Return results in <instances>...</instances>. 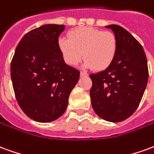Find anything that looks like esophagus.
I'll return each mask as SVG.
<instances>
[{"label":"esophagus","instance_id":"esophagus-1","mask_svg":"<svg viewBox=\"0 0 154 154\" xmlns=\"http://www.w3.org/2000/svg\"><path fill=\"white\" fill-rule=\"evenodd\" d=\"M80 76L81 77H86V76H88V73L86 72H81Z\"/></svg>","mask_w":154,"mask_h":154}]
</instances>
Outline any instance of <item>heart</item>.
<instances>
[{"instance_id":"b5f03b06","label":"heart","mask_w":154,"mask_h":154,"mask_svg":"<svg viewBox=\"0 0 154 154\" xmlns=\"http://www.w3.org/2000/svg\"><path fill=\"white\" fill-rule=\"evenodd\" d=\"M117 39L113 33L92 27H83L68 33V38L58 39V47L64 61L76 66L86 58L84 66L95 70L106 69L117 52Z\"/></svg>"}]
</instances>
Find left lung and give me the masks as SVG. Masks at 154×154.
Masks as SVG:
<instances>
[{"label":"left lung","mask_w":154,"mask_h":154,"mask_svg":"<svg viewBox=\"0 0 154 154\" xmlns=\"http://www.w3.org/2000/svg\"><path fill=\"white\" fill-rule=\"evenodd\" d=\"M110 29L117 39L115 59L106 69L90 77L91 106L101 119L120 122L139 106L149 79L148 63L142 45L126 29L117 25Z\"/></svg>","instance_id":"1"}]
</instances>
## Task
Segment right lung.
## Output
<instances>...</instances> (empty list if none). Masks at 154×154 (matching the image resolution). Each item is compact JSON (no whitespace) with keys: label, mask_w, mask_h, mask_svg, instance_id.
Listing matches in <instances>:
<instances>
[{"label":"right lung","mask_w":154,"mask_h":154,"mask_svg":"<svg viewBox=\"0 0 154 154\" xmlns=\"http://www.w3.org/2000/svg\"><path fill=\"white\" fill-rule=\"evenodd\" d=\"M63 25H44L28 32L16 47L11 64L15 97L35 121L47 123L65 112L80 72L65 63L58 47Z\"/></svg>","instance_id":"obj_1"}]
</instances>
